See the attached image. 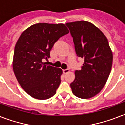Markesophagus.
Instances as JSON below:
<instances>
[{"label": "esophagus", "instance_id": "esophagus-1", "mask_svg": "<svg viewBox=\"0 0 125 125\" xmlns=\"http://www.w3.org/2000/svg\"><path fill=\"white\" fill-rule=\"evenodd\" d=\"M69 69H64V70H63V73H64V74H66V73H69Z\"/></svg>", "mask_w": 125, "mask_h": 125}]
</instances>
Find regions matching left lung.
Instances as JSON below:
<instances>
[{
	"instance_id": "1",
	"label": "left lung",
	"mask_w": 125,
	"mask_h": 125,
	"mask_svg": "<svg viewBox=\"0 0 125 125\" xmlns=\"http://www.w3.org/2000/svg\"><path fill=\"white\" fill-rule=\"evenodd\" d=\"M73 39L77 56L84 60L70 86L80 99L94 97L102 90L110 73L113 54L106 37L92 23L85 21L66 23Z\"/></svg>"
}]
</instances>
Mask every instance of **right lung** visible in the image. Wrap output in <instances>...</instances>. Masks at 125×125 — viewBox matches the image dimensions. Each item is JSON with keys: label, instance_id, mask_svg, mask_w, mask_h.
Segmentation results:
<instances>
[{"label": "right lung", "instance_id": "obj_1", "mask_svg": "<svg viewBox=\"0 0 125 125\" xmlns=\"http://www.w3.org/2000/svg\"><path fill=\"white\" fill-rule=\"evenodd\" d=\"M69 33L64 24L37 23L26 28L15 47L13 69L19 83L34 99L45 100L56 94L62 69L47 65L56 42Z\"/></svg>", "mask_w": 125, "mask_h": 125}]
</instances>
